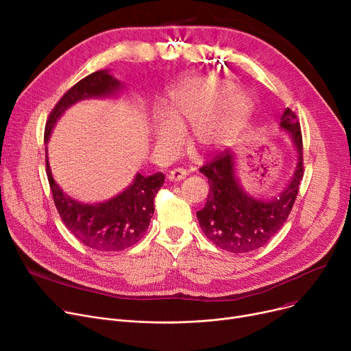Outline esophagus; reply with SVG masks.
Returning a JSON list of instances; mask_svg holds the SVG:
<instances>
[{
	"instance_id": "34e87169",
	"label": "esophagus",
	"mask_w": 351,
	"mask_h": 351,
	"mask_svg": "<svg viewBox=\"0 0 351 351\" xmlns=\"http://www.w3.org/2000/svg\"><path fill=\"white\" fill-rule=\"evenodd\" d=\"M186 176H188V172H186V169H183V168H176V169L171 171L169 175H168L169 180H172V182H179L182 179H185Z\"/></svg>"
}]
</instances>
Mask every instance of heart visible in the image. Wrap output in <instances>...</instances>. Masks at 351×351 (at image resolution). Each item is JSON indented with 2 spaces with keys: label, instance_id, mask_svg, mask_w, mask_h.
<instances>
[{
  "label": "heart",
  "instance_id": "1",
  "mask_svg": "<svg viewBox=\"0 0 351 351\" xmlns=\"http://www.w3.org/2000/svg\"><path fill=\"white\" fill-rule=\"evenodd\" d=\"M230 82L210 77L189 80L175 88L166 104V119L156 125L155 138L168 145L179 141V131L193 126V139L200 146L222 141L247 108L242 90L232 89Z\"/></svg>",
  "mask_w": 351,
  "mask_h": 351
}]
</instances>
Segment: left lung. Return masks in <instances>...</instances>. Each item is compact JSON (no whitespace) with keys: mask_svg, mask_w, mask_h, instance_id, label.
<instances>
[{"mask_svg":"<svg viewBox=\"0 0 351 351\" xmlns=\"http://www.w3.org/2000/svg\"><path fill=\"white\" fill-rule=\"evenodd\" d=\"M280 126L290 134L299 152V163L290 185L273 200H259L245 193L234 176L233 154L217 152L199 172L208 178L205 208L196 213L200 229L217 247L245 253L263 247L287 220L304 173L303 138L296 114L286 109Z\"/></svg>","mask_w":351,"mask_h":351,"instance_id":"8db88e82","label":"left lung"}]
</instances>
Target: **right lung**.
<instances>
[{
  "label": "right lung",
  "mask_w": 351,
  "mask_h": 351,
  "mask_svg": "<svg viewBox=\"0 0 351 351\" xmlns=\"http://www.w3.org/2000/svg\"><path fill=\"white\" fill-rule=\"evenodd\" d=\"M119 86V81L109 75L108 71L92 72L71 86L51 110L45 123L44 141H48L55 122L72 104L89 97L110 95ZM45 166L55 208L64 225L81 243L101 252H118L135 245L143 237L155 210V195L165 180L162 172L151 176L138 173L132 185L117 197L98 205H82L69 199L55 183L47 151Z\"/></svg>",
  "instance_id": "1"
}]
</instances>
